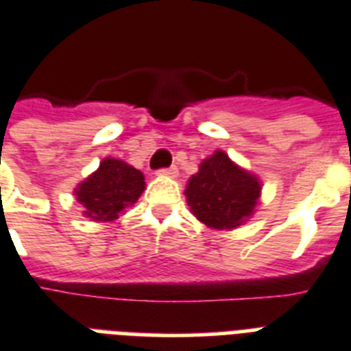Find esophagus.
Segmentation results:
<instances>
[{
  "mask_svg": "<svg viewBox=\"0 0 351 351\" xmlns=\"http://www.w3.org/2000/svg\"><path fill=\"white\" fill-rule=\"evenodd\" d=\"M156 175H158V176H171V178H175V176H178V167H176V165H171V167H164V169L156 171Z\"/></svg>",
  "mask_w": 351,
  "mask_h": 351,
  "instance_id": "esophagus-1",
  "label": "esophagus"
}]
</instances>
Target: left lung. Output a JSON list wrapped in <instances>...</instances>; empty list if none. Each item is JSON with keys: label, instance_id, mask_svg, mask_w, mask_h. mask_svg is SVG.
Masks as SVG:
<instances>
[{"label": "left lung", "instance_id": "8db88e82", "mask_svg": "<svg viewBox=\"0 0 351 351\" xmlns=\"http://www.w3.org/2000/svg\"><path fill=\"white\" fill-rule=\"evenodd\" d=\"M261 182L224 151H215L187 182L193 215L213 230H234L250 219L261 197Z\"/></svg>", "mask_w": 351, "mask_h": 351}]
</instances>
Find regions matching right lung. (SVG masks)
<instances>
[{"mask_svg":"<svg viewBox=\"0 0 351 351\" xmlns=\"http://www.w3.org/2000/svg\"><path fill=\"white\" fill-rule=\"evenodd\" d=\"M145 189L142 171L117 158L101 160L100 167L76 187L84 215L95 222H112L136 202Z\"/></svg>","mask_w":351,"mask_h":351,"instance_id":"right-lung-1","label":"right lung"}]
</instances>
